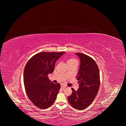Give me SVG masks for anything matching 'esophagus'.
<instances>
[{
  "label": "esophagus",
  "instance_id": "esophagus-1",
  "mask_svg": "<svg viewBox=\"0 0 126 126\" xmlns=\"http://www.w3.org/2000/svg\"><path fill=\"white\" fill-rule=\"evenodd\" d=\"M66 87V85H63V84H62V85H61V87L62 88H65Z\"/></svg>",
  "mask_w": 126,
  "mask_h": 126
}]
</instances>
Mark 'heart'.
Segmentation results:
<instances>
[{"label": "heart", "instance_id": "heart-1", "mask_svg": "<svg viewBox=\"0 0 126 126\" xmlns=\"http://www.w3.org/2000/svg\"><path fill=\"white\" fill-rule=\"evenodd\" d=\"M77 62V60H76V59H70L68 60V62Z\"/></svg>", "mask_w": 126, "mask_h": 126}]
</instances>
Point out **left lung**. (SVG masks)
Here are the masks:
<instances>
[{
	"mask_svg": "<svg viewBox=\"0 0 126 126\" xmlns=\"http://www.w3.org/2000/svg\"><path fill=\"white\" fill-rule=\"evenodd\" d=\"M80 60V65L76 77L79 87L68 97L69 104L78 110L88 107L94 99L100 86L99 70L95 61L89 56L81 53H76Z\"/></svg>",
	"mask_w": 126,
	"mask_h": 126,
	"instance_id": "1",
	"label": "left lung"
}]
</instances>
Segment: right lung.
<instances>
[{"label":"right lung","instance_id":"add662e5","mask_svg":"<svg viewBox=\"0 0 126 126\" xmlns=\"http://www.w3.org/2000/svg\"><path fill=\"white\" fill-rule=\"evenodd\" d=\"M64 53L39 52L32 57L26 64L24 72L26 92L37 107L47 108L55 102L60 85L51 82L48 75L54 71L56 61Z\"/></svg>","mask_w":126,"mask_h":126}]
</instances>
